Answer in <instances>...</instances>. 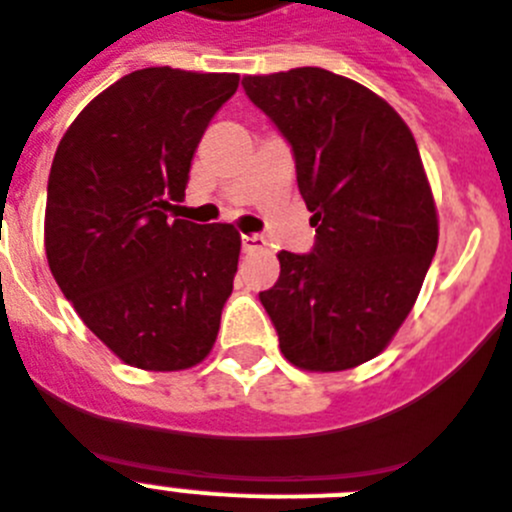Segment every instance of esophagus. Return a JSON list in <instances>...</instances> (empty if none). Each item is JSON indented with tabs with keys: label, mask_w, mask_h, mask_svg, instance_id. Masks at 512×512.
Here are the masks:
<instances>
[{
	"label": "esophagus",
	"mask_w": 512,
	"mask_h": 512,
	"mask_svg": "<svg viewBox=\"0 0 512 512\" xmlns=\"http://www.w3.org/2000/svg\"><path fill=\"white\" fill-rule=\"evenodd\" d=\"M265 247V239L257 237V234H242V250L245 252H255Z\"/></svg>",
	"instance_id": "34e87169"
}]
</instances>
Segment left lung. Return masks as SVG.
I'll return each mask as SVG.
<instances>
[{
	"instance_id": "1",
	"label": "left lung",
	"mask_w": 512,
	"mask_h": 512,
	"mask_svg": "<svg viewBox=\"0 0 512 512\" xmlns=\"http://www.w3.org/2000/svg\"><path fill=\"white\" fill-rule=\"evenodd\" d=\"M293 147L316 242L278 252L260 301L280 352L308 372L377 357L411 313L439 245V216L413 132L375 91L324 68L242 78Z\"/></svg>"
}]
</instances>
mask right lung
Listing matches in <instances>:
<instances>
[{
    "label": "right lung",
    "mask_w": 512,
    "mask_h": 512,
    "mask_svg": "<svg viewBox=\"0 0 512 512\" xmlns=\"http://www.w3.org/2000/svg\"><path fill=\"white\" fill-rule=\"evenodd\" d=\"M237 73L142 68L91 99L55 150L45 201L50 273L122 362L199 365L232 296L242 239L232 224L170 222L211 117Z\"/></svg>",
    "instance_id": "add662e5"
}]
</instances>
